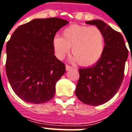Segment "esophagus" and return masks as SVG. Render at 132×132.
<instances>
[{
	"label": "esophagus",
	"mask_w": 132,
	"mask_h": 132,
	"mask_svg": "<svg viewBox=\"0 0 132 132\" xmlns=\"http://www.w3.org/2000/svg\"><path fill=\"white\" fill-rule=\"evenodd\" d=\"M72 69H73V67H72V66H69V65H66V71H69V70Z\"/></svg>",
	"instance_id": "1"
}]
</instances>
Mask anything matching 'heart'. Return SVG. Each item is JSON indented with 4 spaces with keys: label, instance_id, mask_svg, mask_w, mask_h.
<instances>
[{
    "label": "heart",
    "instance_id": "1",
    "mask_svg": "<svg viewBox=\"0 0 132 132\" xmlns=\"http://www.w3.org/2000/svg\"><path fill=\"white\" fill-rule=\"evenodd\" d=\"M53 47L56 57L63 59L70 51L72 60L84 66L96 63L103 55L105 37L103 31L97 27L72 24L63 31V37L55 36Z\"/></svg>",
    "mask_w": 132,
    "mask_h": 132
}]
</instances>
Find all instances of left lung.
Wrapping results in <instances>:
<instances>
[{"label": "left lung", "instance_id": "8db88e82", "mask_svg": "<svg viewBox=\"0 0 132 132\" xmlns=\"http://www.w3.org/2000/svg\"><path fill=\"white\" fill-rule=\"evenodd\" d=\"M86 24L95 25L103 31L105 48L95 65L79 69V79L75 94L83 103L100 105L111 100L121 87L129 51L121 34L104 21L92 20Z\"/></svg>", "mask_w": 132, "mask_h": 132}]
</instances>
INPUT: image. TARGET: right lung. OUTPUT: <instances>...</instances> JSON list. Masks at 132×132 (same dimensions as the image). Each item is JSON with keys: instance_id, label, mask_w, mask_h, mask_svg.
Instances as JSON below:
<instances>
[{"instance_id": "add662e5", "label": "right lung", "mask_w": 132, "mask_h": 132, "mask_svg": "<svg viewBox=\"0 0 132 132\" xmlns=\"http://www.w3.org/2000/svg\"><path fill=\"white\" fill-rule=\"evenodd\" d=\"M67 24L59 18L33 19L19 26L7 42L6 75L13 92L25 102L44 103L54 96L66 67L55 56L53 39Z\"/></svg>"}]
</instances>
